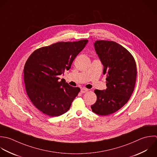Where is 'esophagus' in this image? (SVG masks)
I'll list each match as a JSON object with an SVG mask.
<instances>
[{
    "instance_id": "esophagus-1",
    "label": "esophagus",
    "mask_w": 157,
    "mask_h": 157,
    "mask_svg": "<svg viewBox=\"0 0 157 157\" xmlns=\"http://www.w3.org/2000/svg\"><path fill=\"white\" fill-rule=\"evenodd\" d=\"M87 91H88V89H85V88H82V89H81V92L82 94H84V93H86Z\"/></svg>"
}]
</instances>
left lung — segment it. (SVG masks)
Instances as JSON below:
<instances>
[{"instance_id": "left-lung-1", "label": "left lung", "mask_w": 157, "mask_h": 157, "mask_svg": "<svg viewBox=\"0 0 157 157\" xmlns=\"http://www.w3.org/2000/svg\"><path fill=\"white\" fill-rule=\"evenodd\" d=\"M94 46L104 67L107 88L94 90L97 99L91 108L97 114L107 116L117 111L129 100L136 84V65L132 54L115 41L97 40Z\"/></svg>"}]
</instances>
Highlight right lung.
I'll use <instances>...</instances> for the list:
<instances>
[{"instance_id":"right-lung-1","label":"right lung","mask_w":157,"mask_h":157,"mask_svg":"<svg viewBox=\"0 0 157 157\" xmlns=\"http://www.w3.org/2000/svg\"><path fill=\"white\" fill-rule=\"evenodd\" d=\"M88 40L57 42L36 49L24 68L26 93L33 105L51 117L67 113L80 91L59 76L68 70L74 59L84 48Z\"/></svg>"}]
</instances>
